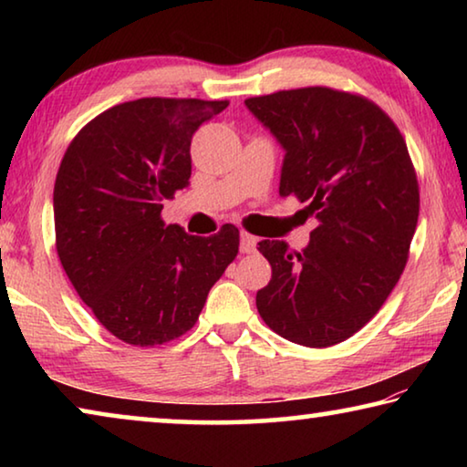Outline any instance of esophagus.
Returning <instances> with one entry per match:
<instances>
[{"mask_svg":"<svg viewBox=\"0 0 467 467\" xmlns=\"http://www.w3.org/2000/svg\"><path fill=\"white\" fill-rule=\"evenodd\" d=\"M257 244V236H253L249 233H241V251L243 253H253Z\"/></svg>","mask_w":467,"mask_h":467,"instance_id":"esophagus-1","label":"esophagus"}]
</instances>
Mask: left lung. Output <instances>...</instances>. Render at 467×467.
<instances>
[{
	"mask_svg": "<svg viewBox=\"0 0 467 467\" xmlns=\"http://www.w3.org/2000/svg\"><path fill=\"white\" fill-rule=\"evenodd\" d=\"M244 105L284 148L280 195L319 220L306 247L265 239L272 280L255 303L290 342L327 348L375 317L408 262L420 193L408 146L373 100L311 86Z\"/></svg>",
	"mask_w": 467,
	"mask_h": 467,
	"instance_id": "obj_1",
	"label": "left lung"
}]
</instances>
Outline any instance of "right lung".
<instances>
[{"label": "right lung", "mask_w": 467, "mask_h": 467, "mask_svg": "<svg viewBox=\"0 0 467 467\" xmlns=\"http://www.w3.org/2000/svg\"><path fill=\"white\" fill-rule=\"evenodd\" d=\"M228 100L138 99L110 107L67 146L53 189L55 244L97 319L131 346L195 326L239 253V228L192 236L164 224L162 200L192 177L193 133Z\"/></svg>", "instance_id": "obj_1"}]
</instances>
